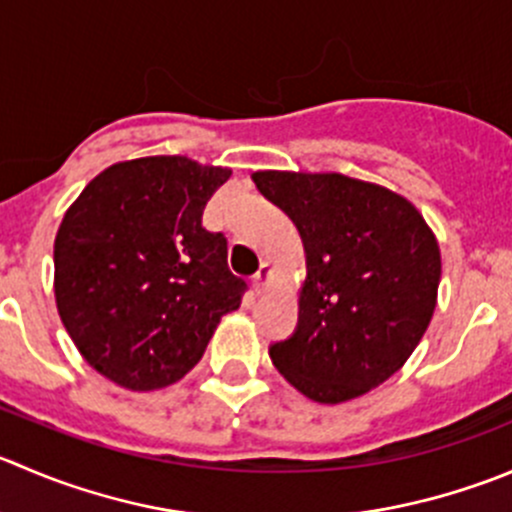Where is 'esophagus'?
<instances>
[{
	"mask_svg": "<svg viewBox=\"0 0 512 512\" xmlns=\"http://www.w3.org/2000/svg\"><path fill=\"white\" fill-rule=\"evenodd\" d=\"M272 277V267L267 265V262H262L260 270L255 272V277H252V285H255V290H262V287L267 285V280Z\"/></svg>",
	"mask_w": 512,
	"mask_h": 512,
	"instance_id": "esophagus-1",
	"label": "esophagus"
}]
</instances>
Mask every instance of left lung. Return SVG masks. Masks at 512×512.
<instances>
[{
  "label": "left lung",
  "instance_id": "8db88e82",
  "mask_svg": "<svg viewBox=\"0 0 512 512\" xmlns=\"http://www.w3.org/2000/svg\"><path fill=\"white\" fill-rule=\"evenodd\" d=\"M257 190L300 230V317L272 342L277 370L317 403H345L398 372L428 330L438 240L405 197L345 175L255 172Z\"/></svg>",
  "mask_w": 512,
  "mask_h": 512
}]
</instances>
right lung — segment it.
Instances as JSON below:
<instances>
[{
	"label": "right lung",
	"instance_id": "obj_1",
	"mask_svg": "<svg viewBox=\"0 0 512 512\" xmlns=\"http://www.w3.org/2000/svg\"><path fill=\"white\" fill-rule=\"evenodd\" d=\"M230 170L142 157L94 177L54 240L57 310L84 360L127 390H157L200 362L247 282L202 212Z\"/></svg>",
	"mask_w": 512,
	"mask_h": 512
}]
</instances>
